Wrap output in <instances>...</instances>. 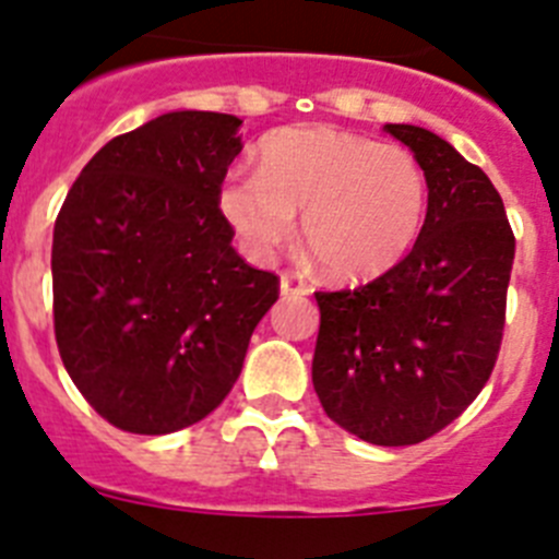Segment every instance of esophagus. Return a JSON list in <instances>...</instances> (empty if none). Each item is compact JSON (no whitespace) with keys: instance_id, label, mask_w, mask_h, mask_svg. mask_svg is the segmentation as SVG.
Here are the masks:
<instances>
[{"instance_id":"esophagus-1","label":"esophagus","mask_w":559,"mask_h":559,"mask_svg":"<svg viewBox=\"0 0 559 559\" xmlns=\"http://www.w3.org/2000/svg\"><path fill=\"white\" fill-rule=\"evenodd\" d=\"M280 294H283V296H308L310 288L302 283V280L283 274V276H280Z\"/></svg>"}]
</instances>
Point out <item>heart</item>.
<instances>
[{
	"label": "heart",
	"mask_w": 559,
	"mask_h": 559,
	"mask_svg": "<svg viewBox=\"0 0 559 559\" xmlns=\"http://www.w3.org/2000/svg\"><path fill=\"white\" fill-rule=\"evenodd\" d=\"M218 212L251 263H271L296 231L330 276L364 283L417 243L428 176L408 147L333 126L276 128L257 145V173H226Z\"/></svg>",
	"instance_id": "1"
}]
</instances>
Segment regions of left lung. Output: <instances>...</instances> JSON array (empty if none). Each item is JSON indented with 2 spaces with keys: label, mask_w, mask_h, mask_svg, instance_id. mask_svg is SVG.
<instances>
[{
  "label": "left lung",
  "mask_w": 559,
  "mask_h": 559,
  "mask_svg": "<svg viewBox=\"0 0 559 559\" xmlns=\"http://www.w3.org/2000/svg\"><path fill=\"white\" fill-rule=\"evenodd\" d=\"M428 176L417 243L364 288L316 294L313 389L344 431L417 445L481 392L503 333L515 237L487 173L428 128L389 122Z\"/></svg>",
  "instance_id": "1"
}]
</instances>
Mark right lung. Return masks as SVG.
Masks as SVG:
<instances>
[{
    "instance_id": "right-lung-1",
    "label": "right lung",
    "mask_w": 559,
    "mask_h": 559,
    "mask_svg": "<svg viewBox=\"0 0 559 559\" xmlns=\"http://www.w3.org/2000/svg\"><path fill=\"white\" fill-rule=\"evenodd\" d=\"M235 114L167 111L88 159L52 231L56 341L100 417L173 433L224 403L280 280L231 249Z\"/></svg>"
}]
</instances>
